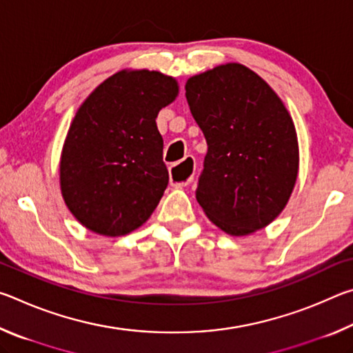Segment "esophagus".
<instances>
[{
    "mask_svg": "<svg viewBox=\"0 0 353 353\" xmlns=\"http://www.w3.org/2000/svg\"><path fill=\"white\" fill-rule=\"evenodd\" d=\"M194 174V159L193 157H185L181 163L172 165L170 168V176H171V185L176 188L187 187L191 182Z\"/></svg>",
    "mask_w": 353,
    "mask_h": 353,
    "instance_id": "34e87169",
    "label": "esophagus"
}]
</instances>
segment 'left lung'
<instances>
[{"mask_svg": "<svg viewBox=\"0 0 353 353\" xmlns=\"http://www.w3.org/2000/svg\"><path fill=\"white\" fill-rule=\"evenodd\" d=\"M185 97L208 146L199 205L229 235L266 227L285 208L299 171L294 123L282 99L241 63L190 77Z\"/></svg>", "mask_w": 353, "mask_h": 353, "instance_id": "obj_1", "label": "left lung"}]
</instances>
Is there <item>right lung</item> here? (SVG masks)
Listing matches in <instances>:
<instances>
[{"label": "right lung", "instance_id": "add662e5", "mask_svg": "<svg viewBox=\"0 0 353 353\" xmlns=\"http://www.w3.org/2000/svg\"><path fill=\"white\" fill-rule=\"evenodd\" d=\"M177 93L174 77L123 70L77 109L62 149L61 190L88 230L128 235L159 205L170 176L155 118Z\"/></svg>", "mask_w": 353, "mask_h": 353}]
</instances>
